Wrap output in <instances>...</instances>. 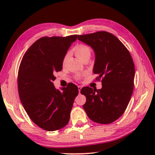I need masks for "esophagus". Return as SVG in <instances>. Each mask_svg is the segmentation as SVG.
Wrapping results in <instances>:
<instances>
[{
    "mask_svg": "<svg viewBox=\"0 0 155 155\" xmlns=\"http://www.w3.org/2000/svg\"><path fill=\"white\" fill-rule=\"evenodd\" d=\"M78 92H79V93H81V88H82V87L81 86H78Z\"/></svg>",
    "mask_w": 155,
    "mask_h": 155,
    "instance_id": "1",
    "label": "esophagus"
}]
</instances>
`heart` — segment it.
<instances>
[{
	"mask_svg": "<svg viewBox=\"0 0 155 155\" xmlns=\"http://www.w3.org/2000/svg\"><path fill=\"white\" fill-rule=\"evenodd\" d=\"M73 51L75 53L76 56L80 59V60H83V59L87 57H91V51L89 47L85 45H78L74 48ZM68 57V54H66L62 60V64H64L66 61H67V58Z\"/></svg>",
	"mask_w": 155,
	"mask_h": 155,
	"instance_id": "1",
	"label": "heart"
}]
</instances>
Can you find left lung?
<instances>
[{"instance_id":"obj_1","label":"left lung","mask_w":155,"mask_h":155,"mask_svg":"<svg viewBox=\"0 0 155 155\" xmlns=\"http://www.w3.org/2000/svg\"><path fill=\"white\" fill-rule=\"evenodd\" d=\"M95 54L93 72L102 78V88H83L86 97L83 108L88 118L100 124H110L124 113L132 96L135 74L129 51L117 37L106 31L78 35Z\"/></svg>"}]
</instances>
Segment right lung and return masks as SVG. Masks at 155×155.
<instances>
[{
  "mask_svg": "<svg viewBox=\"0 0 155 155\" xmlns=\"http://www.w3.org/2000/svg\"><path fill=\"white\" fill-rule=\"evenodd\" d=\"M77 35L65 37H44L25 52L18 72V90L22 106L28 117L47 131L59 130L70 120L77 86L69 84L56 89L55 72L61 71L62 60Z\"/></svg>",
  "mask_w": 155,
  "mask_h": 155,
  "instance_id": "right-lung-1",
  "label": "right lung"
}]
</instances>
